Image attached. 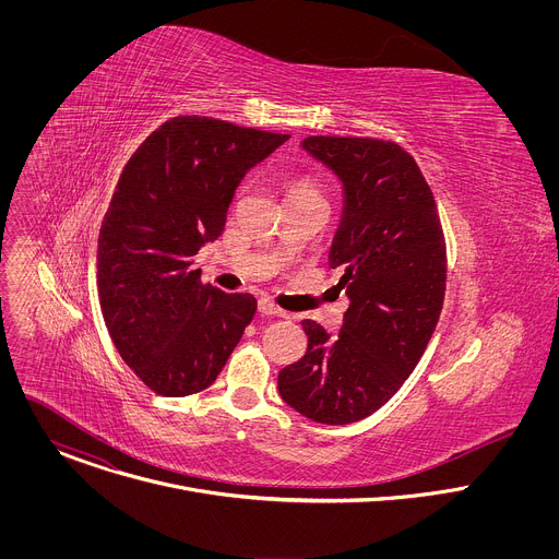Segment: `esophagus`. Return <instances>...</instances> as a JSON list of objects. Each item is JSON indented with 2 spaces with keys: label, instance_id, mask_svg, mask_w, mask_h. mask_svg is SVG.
Returning a JSON list of instances; mask_svg holds the SVG:
<instances>
[{
  "label": "esophagus",
  "instance_id": "obj_1",
  "mask_svg": "<svg viewBox=\"0 0 559 559\" xmlns=\"http://www.w3.org/2000/svg\"><path fill=\"white\" fill-rule=\"evenodd\" d=\"M259 311H261L263 316H285V311H283L281 307L272 305L270 300H259Z\"/></svg>",
  "mask_w": 559,
  "mask_h": 559
}]
</instances>
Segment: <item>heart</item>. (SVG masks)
I'll return each mask as SVG.
<instances>
[{"label": "heart", "instance_id": "1", "mask_svg": "<svg viewBox=\"0 0 559 559\" xmlns=\"http://www.w3.org/2000/svg\"><path fill=\"white\" fill-rule=\"evenodd\" d=\"M300 199H323V194H321V190H318L313 179L292 177L287 181V201H300Z\"/></svg>", "mask_w": 559, "mask_h": 559}]
</instances>
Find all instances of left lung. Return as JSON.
<instances>
[{
	"label": "left lung",
	"instance_id": "left-lung-1",
	"mask_svg": "<svg viewBox=\"0 0 559 559\" xmlns=\"http://www.w3.org/2000/svg\"><path fill=\"white\" fill-rule=\"evenodd\" d=\"M302 147L345 183L330 261L352 302L336 336L305 318L307 352L281 369L278 393L309 420L349 425L378 412L420 362L444 302L447 243L433 192L403 145L321 134Z\"/></svg>",
	"mask_w": 559,
	"mask_h": 559
}]
</instances>
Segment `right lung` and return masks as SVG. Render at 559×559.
<instances>
[{"instance_id": "obj_1", "label": "right lung", "mask_w": 559, "mask_h": 559, "mask_svg": "<svg viewBox=\"0 0 559 559\" xmlns=\"http://www.w3.org/2000/svg\"><path fill=\"white\" fill-rule=\"evenodd\" d=\"M287 139L179 115L128 158L99 229L97 287L119 356L150 391L207 389L252 323L257 298L203 283L194 259L246 173Z\"/></svg>"}]
</instances>
